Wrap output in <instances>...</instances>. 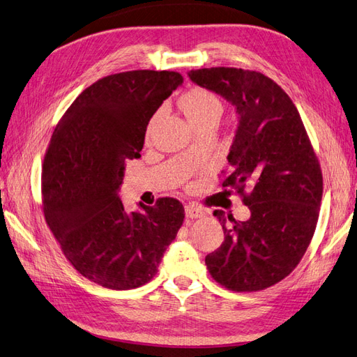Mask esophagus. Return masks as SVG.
I'll return each mask as SVG.
<instances>
[{
	"label": "esophagus",
	"mask_w": 357,
	"mask_h": 357,
	"mask_svg": "<svg viewBox=\"0 0 357 357\" xmlns=\"http://www.w3.org/2000/svg\"><path fill=\"white\" fill-rule=\"evenodd\" d=\"M185 216L188 219H199L205 216V211L202 208H199V206L190 204L185 206Z\"/></svg>",
	"instance_id": "esophagus-1"
}]
</instances>
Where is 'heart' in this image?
<instances>
[{
	"label": "heart",
	"instance_id": "1",
	"mask_svg": "<svg viewBox=\"0 0 357 357\" xmlns=\"http://www.w3.org/2000/svg\"><path fill=\"white\" fill-rule=\"evenodd\" d=\"M182 109H184L190 123L196 126L210 115L220 112L222 105L219 98L204 88H193L182 97Z\"/></svg>",
	"mask_w": 357,
	"mask_h": 357
}]
</instances>
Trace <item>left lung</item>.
<instances>
[{"label":"left lung","instance_id":"1","mask_svg":"<svg viewBox=\"0 0 357 357\" xmlns=\"http://www.w3.org/2000/svg\"><path fill=\"white\" fill-rule=\"evenodd\" d=\"M188 77L234 106L231 173L222 185L237 190L251 211L245 222L213 213L225 240L205 264L229 291H261L296 268L313 237L322 199L318 158L291 97L264 74L218 66Z\"/></svg>","mask_w":357,"mask_h":357}]
</instances>
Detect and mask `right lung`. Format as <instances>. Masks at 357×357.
<instances>
[{"instance_id":"right-lung-1","label":"right lung","mask_w":357,"mask_h":357,"mask_svg":"<svg viewBox=\"0 0 357 357\" xmlns=\"http://www.w3.org/2000/svg\"><path fill=\"white\" fill-rule=\"evenodd\" d=\"M182 82L175 71L106 76L73 102L50 139L45 222L74 269L103 287L128 291L151 281L184 222L173 197L128 213L119 196L126 161L139 158L149 121Z\"/></svg>"}]
</instances>
